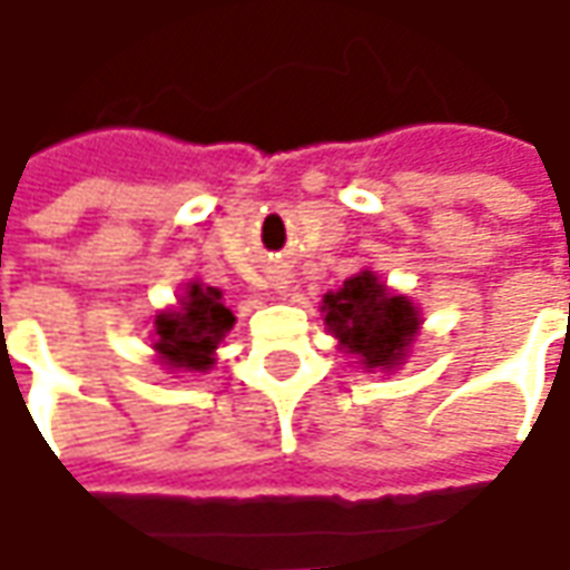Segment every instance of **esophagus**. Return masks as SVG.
<instances>
[{
  "label": "esophagus",
  "mask_w": 570,
  "mask_h": 570,
  "mask_svg": "<svg viewBox=\"0 0 570 570\" xmlns=\"http://www.w3.org/2000/svg\"><path fill=\"white\" fill-rule=\"evenodd\" d=\"M286 284H289V281H277L274 286H277V289H286Z\"/></svg>",
  "instance_id": "esophagus-1"
}]
</instances>
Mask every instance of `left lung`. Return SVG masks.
<instances>
[{
	"mask_svg": "<svg viewBox=\"0 0 570 570\" xmlns=\"http://www.w3.org/2000/svg\"><path fill=\"white\" fill-rule=\"evenodd\" d=\"M324 324L341 341V350L360 356V365L397 368L420 334V312L406 296L391 293L375 271H360L337 293L324 296Z\"/></svg>",
	"mask_w": 570,
	"mask_h": 570,
	"instance_id": "1",
	"label": "left lung"
}]
</instances>
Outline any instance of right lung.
<instances>
[{
	"label": "right lung",
	"instance_id": "obj_1",
	"mask_svg": "<svg viewBox=\"0 0 570 570\" xmlns=\"http://www.w3.org/2000/svg\"><path fill=\"white\" fill-rule=\"evenodd\" d=\"M233 322L236 318L224 305V293L217 286L191 281L179 308H167L154 318V350L167 368L207 372L214 365V350Z\"/></svg>",
	"mask_w": 570,
	"mask_h": 570
}]
</instances>
